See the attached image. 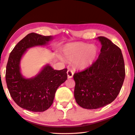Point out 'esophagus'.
<instances>
[{
    "instance_id": "34e87169",
    "label": "esophagus",
    "mask_w": 135,
    "mask_h": 135,
    "mask_svg": "<svg viewBox=\"0 0 135 135\" xmlns=\"http://www.w3.org/2000/svg\"><path fill=\"white\" fill-rule=\"evenodd\" d=\"M67 76H68V78H72V77H73V75H74V72L72 70H68L67 71Z\"/></svg>"
}]
</instances>
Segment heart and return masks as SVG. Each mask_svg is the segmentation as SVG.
Wrapping results in <instances>:
<instances>
[{
	"instance_id": "1",
	"label": "heart",
	"mask_w": 135,
	"mask_h": 135,
	"mask_svg": "<svg viewBox=\"0 0 135 135\" xmlns=\"http://www.w3.org/2000/svg\"><path fill=\"white\" fill-rule=\"evenodd\" d=\"M64 56L68 60H73L74 64L79 69H84L95 60L98 49L94 45L82 43H70L63 48Z\"/></svg>"
}]
</instances>
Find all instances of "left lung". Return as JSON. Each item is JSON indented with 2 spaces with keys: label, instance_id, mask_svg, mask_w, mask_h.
I'll use <instances>...</instances> for the list:
<instances>
[{
  "label": "left lung",
  "instance_id": "obj_1",
  "mask_svg": "<svg viewBox=\"0 0 135 135\" xmlns=\"http://www.w3.org/2000/svg\"><path fill=\"white\" fill-rule=\"evenodd\" d=\"M97 39L102 46L98 59L90 67L74 75L75 100L88 109L112 103L119 95L126 75L120 48L105 37Z\"/></svg>",
  "mask_w": 135,
  "mask_h": 135
}]
</instances>
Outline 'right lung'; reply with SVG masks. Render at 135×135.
<instances>
[{"label":"right lung","mask_w":135,"mask_h":135,"mask_svg":"<svg viewBox=\"0 0 135 135\" xmlns=\"http://www.w3.org/2000/svg\"><path fill=\"white\" fill-rule=\"evenodd\" d=\"M51 36L30 33L17 44L10 53L6 80L11 98L21 108L34 112H43L52 104L58 87L67 79V69L55 70L46 65L35 77L26 79L20 73V61L29 48L44 46Z\"/></svg>","instance_id":"1"}]
</instances>
